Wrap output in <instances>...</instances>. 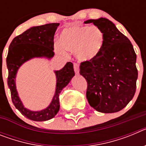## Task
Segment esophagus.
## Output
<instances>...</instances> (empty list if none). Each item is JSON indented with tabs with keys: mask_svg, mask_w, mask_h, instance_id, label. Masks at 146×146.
Masks as SVG:
<instances>
[{
	"mask_svg": "<svg viewBox=\"0 0 146 146\" xmlns=\"http://www.w3.org/2000/svg\"><path fill=\"white\" fill-rule=\"evenodd\" d=\"M74 70L76 74H79L80 69H79V66H78V64H74Z\"/></svg>",
	"mask_w": 146,
	"mask_h": 146,
	"instance_id": "esophagus-1",
	"label": "esophagus"
}]
</instances>
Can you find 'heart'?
I'll return each instance as SVG.
<instances>
[{
    "label": "heart",
    "mask_w": 146,
    "mask_h": 146,
    "mask_svg": "<svg viewBox=\"0 0 146 146\" xmlns=\"http://www.w3.org/2000/svg\"><path fill=\"white\" fill-rule=\"evenodd\" d=\"M104 43V33L96 26L73 25L64 28L60 36V44L55 46L56 52L65 55L66 50L75 52L77 58L89 61L97 57Z\"/></svg>",
    "instance_id": "b5f03b06"
}]
</instances>
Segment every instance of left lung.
Masks as SVG:
<instances>
[{
    "label": "left lung",
    "instance_id": "obj_1",
    "mask_svg": "<svg viewBox=\"0 0 146 146\" xmlns=\"http://www.w3.org/2000/svg\"><path fill=\"white\" fill-rule=\"evenodd\" d=\"M104 33V43L96 58L82 62L80 74L88 83L86 97L98 112L120 111L131 101L136 91L137 55L129 38L106 18L88 20Z\"/></svg>",
    "mask_w": 146,
    "mask_h": 146
}]
</instances>
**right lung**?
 <instances>
[{
  "label": "right lung",
  "mask_w": 146,
  "mask_h": 146,
  "mask_svg": "<svg viewBox=\"0 0 146 146\" xmlns=\"http://www.w3.org/2000/svg\"><path fill=\"white\" fill-rule=\"evenodd\" d=\"M58 25L59 23H50L31 27L14 38L9 47L6 65L9 71L8 86L11 91L12 102L24 116L32 121H48L55 117L60 109L59 94L74 76L73 64L71 62H67L60 70L54 71L56 76L55 94L50 105L39 111H32L25 108L18 96L15 83L18 69L24 63L34 58L50 60L53 57L54 35Z\"/></svg>",
  "instance_id": "right-lung-1"
}]
</instances>
